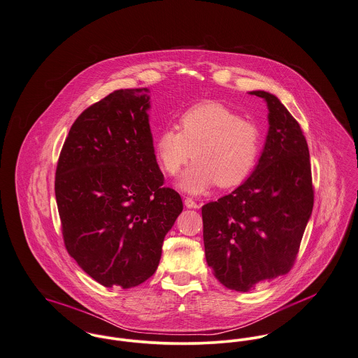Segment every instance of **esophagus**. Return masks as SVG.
Returning <instances> with one entry per match:
<instances>
[{
  "instance_id": "esophagus-1",
  "label": "esophagus",
  "mask_w": 358,
  "mask_h": 358,
  "mask_svg": "<svg viewBox=\"0 0 358 358\" xmlns=\"http://www.w3.org/2000/svg\"><path fill=\"white\" fill-rule=\"evenodd\" d=\"M184 204L188 207V208H199V204L192 198H187L184 200Z\"/></svg>"
}]
</instances>
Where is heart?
<instances>
[{"instance_id":"b5f03b06","label":"heart","mask_w":358,"mask_h":358,"mask_svg":"<svg viewBox=\"0 0 358 358\" xmlns=\"http://www.w3.org/2000/svg\"><path fill=\"white\" fill-rule=\"evenodd\" d=\"M262 134L254 120L241 118L235 110L217 103H200L184 111L178 130L164 129L154 143L160 169L176 176L192 158L180 187L201 194L211 185L232 188L254 170L261 154Z\"/></svg>"}]
</instances>
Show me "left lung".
<instances>
[{
    "instance_id": "1",
    "label": "left lung",
    "mask_w": 358,
    "mask_h": 358,
    "mask_svg": "<svg viewBox=\"0 0 358 358\" xmlns=\"http://www.w3.org/2000/svg\"><path fill=\"white\" fill-rule=\"evenodd\" d=\"M250 93L269 108L264 152L232 194L201 207L207 265L221 284L243 292L291 271L315 201L301 124L276 96Z\"/></svg>"
}]
</instances>
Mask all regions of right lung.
Returning <instances> with one entry per match:
<instances>
[{
	"label": "right lung",
	"mask_w": 358,
	"mask_h": 358,
	"mask_svg": "<svg viewBox=\"0 0 358 358\" xmlns=\"http://www.w3.org/2000/svg\"><path fill=\"white\" fill-rule=\"evenodd\" d=\"M147 87L120 89L73 123L55 177L69 254L104 287L151 278L182 200L163 187L148 122Z\"/></svg>",
	"instance_id": "obj_1"
}]
</instances>
